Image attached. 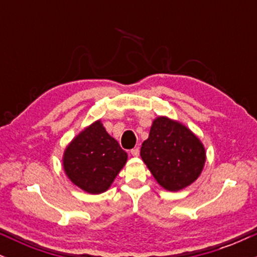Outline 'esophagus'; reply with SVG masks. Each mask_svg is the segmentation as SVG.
I'll list each match as a JSON object with an SVG mask.
<instances>
[{
    "label": "esophagus",
    "instance_id": "obj_1",
    "mask_svg": "<svg viewBox=\"0 0 257 257\" xmlns=\"http://www.w3.org/2000/svg\"><path fill=\"white\" fill-rule=\"evenodd\" d=\"M131 153L134 156V157H138V156L140 155V150H139V147H134V149L131 151Z\"/></svg>",
    "mask_w": 257,
    "mask_h": 257
}]
</instances>
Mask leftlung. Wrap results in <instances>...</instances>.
<instances>
[{
  "label": "left lung",
  "instance_id": "left-lung-1",
  "mask_svg": "<svg viewBox=\"0 0 257 257\" xmlns=\"http://www.w3.org/2000/svg\"><path fill=\"white\" fill-rule=\"evenodd\" d=\"M140 155L158 184L173 192L196 181L205 163V150L199 139L167 117L153 120Z\"/></svg>",
  "mask_w": 257,
  "mask_h": 257
}]
</instances>
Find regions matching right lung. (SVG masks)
I'll return each mask as SVG.
<instances>
[{
    "label": "right lung",
    "mask_w": 257,
    "mask_h": 257,
    "mask_svg": "<svg viewBox=\"0 0 257 257\" xmlns=\"http://www.w3.org/2000/svg\"><path fill=\"white\" fill-rule=\"evenodd\" d=\"M126 158V152L96 120L66 147L63 163L73 184L85 192L98 194L110 187Z\"/></svg>",
    "instance_id": "right-lung-1"
}]
</instances>
